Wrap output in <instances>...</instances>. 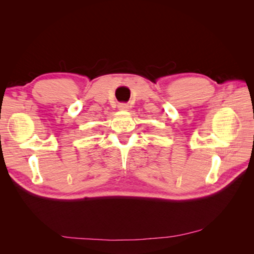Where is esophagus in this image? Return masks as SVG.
<instances>
[{
  "label": "esophagus",
  "instance_id": "obj_1",
  "mask_svg": "<svg viewBox=\"0 0 254 254\" xmlns=\"http://www.w3.org/2000/svg\"><path fill=\"white\" fill-rule=\"evenodd\" d=\"M119 108H120V110H127V109H128V106H127V104H124V102H122V104L119 105Z\"/></svg>",
  "mask_w": 254,
  "mask_h": 254
}]
</instances>
